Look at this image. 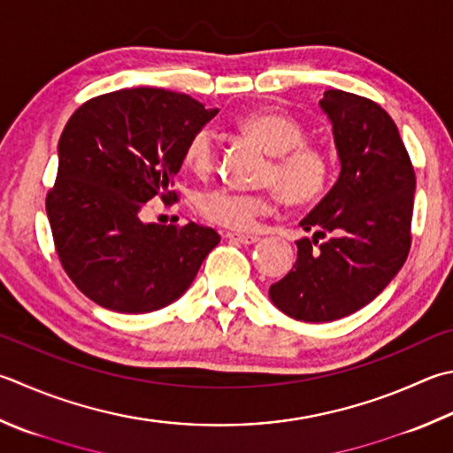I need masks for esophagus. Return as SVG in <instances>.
I'll return each mask as SVG.
<instances>
[{"label": "esophagus", "instance_id": "34e87169", "mask_svg": "<svg viewBox=\"0 0 453 453\" xmlns=\"http://www.w3.org/2000/svg\"><path fill=\"white\" fill-rule=\"evenodd\" d=\"M226 238H230V241H234V242H241V244H254V242L260 241L258 236L241 234V233H226Z\"/></svg>", "mask_w": 453, "mask_h": 453}]
</instances>
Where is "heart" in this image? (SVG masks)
Instances as JSON below:
<instances>
[{"mask_svg": "<svg viewBox=\"0 0 453 453\" xmlns=\"http://www.w3.org/2000/svg\"><path fill=\"white\" fill-rule=\"evenodd\" d=\"M241 132L272 153L264 173L268 193H241L233 189L204 191L199 197L201 215L219 226L250 230L256 220L268 215L278 197L294 207L318 203L333 179L331 153L307 143L305 127L280 112H252L238 120ZM217 142L211 127H201L185 143L183 161L191 172L204 175L215 165Z\"/></svg>", "mask_w": 453, "mask_h": 453, "instance_id": "1", "label": "heart"}]
</instances>
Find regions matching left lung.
Instances as JSON below:
<instances>
[{
  "mask_svg": "<svg viewBox=\"0 0 453 453\" xmlns=\"http://www.w3.org/2000/svg\"><path fill=\"white\" fill-rule=\"evenodd\" d=\"M319 106L333 124L341 173L300 223L315 234L296 242L294 270L270 286L278 310L307 323L355 313L398 274L412 242L416 189L398 127L377 102L331 88Z\"/></svg>",
  "mask_w": 453,
  "mask_h": 453,
  "instance_id": "obj_1",
  "label": "left lung"
}]
</instances>
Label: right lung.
<instances>
[{"mask_svg": "<svg viewBox=\"0 0 453 453\" xmlns=\"http://www.w3.org/2000/svg\"><path fill=\"white\" fill-rule=\"evenodd\" d=\"M217 108L164 88H124L90 98L58 140V172L47 217L65 272L106 310L148 313L181 297L220 242L217 230L143 223L169 189L185 143Z\"/></svg>", "mask_w": 453, "mask_h": 453, "instance_id": "add662e5", "label": "right lung"}]
</instances>
